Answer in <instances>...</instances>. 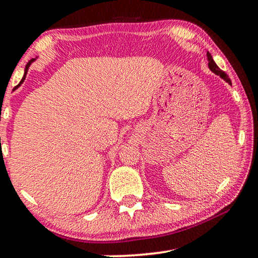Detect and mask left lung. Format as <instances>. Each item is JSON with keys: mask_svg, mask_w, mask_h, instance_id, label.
Masks as SVG:
<instances>
[{"mask_svg": "<svg viewBox=\"0 0 258 258\" xmlns=\"http://www.w3.org/2000/svg\"><path fill=\"white\" fill-rule=\"evenodd\" d=\"M207 59H209V68L211 69V72H214L215 74H217V75H220L222 79L226 80V81L228 82V84H230V79L228 78V75L224 72H222V70L220 69V68L216 65V63L214 61V59H212V55L210 54L209 52H207Z\"/></svg>", "mask_w": 258, "mask_h": 258, "instance_id": "left-lung-1", "label": "left lung"}]
</instances>
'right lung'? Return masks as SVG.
I'll return each instance as SVG.
<instances>
[{
	"mask_svg": "<svg viewBox=\"0 0 258 258\" xmlns=\"http://www.w3.org/2000/svg\"><path fill=\"white\" fill-rule=\"evenodd\" d=\"M34 60H35V59H31V60H30V61H29V63H28V64H26V68H25V74H24V78H23V79H22V81H20V82H19V85H20V84H22V82H23V81H24V80H25V76H26V72H28V69H29V65H30V64H31V63H32V61H34ZM19 85H18V86H19ZM18 86H17V87H18Z\"/></svg>",
	"mask_w": 258,
	"mask_h": 258,
	"instance_id": "obj_1",
	"label": "right lung"
}]
</instances>
